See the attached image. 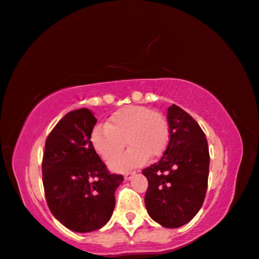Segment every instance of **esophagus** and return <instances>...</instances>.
Returning <instances> with one entry per match:
<instances>
[{"label":"esophagus","instance_id":"esophagus-1","mask_svg":"<svg viewBox=\"0 0 259 259\" xmlns=\"http://www.w3.org/2000/svg\"><path fill=\"white\" fill-rule=\"evenodd\" d=\"M134 174H136V173H134V171H130V173H125V174H123V178H125L126 181H128V180H131V179L133 178Z\"/></svg>","mask_w":259,"mask_h":259}]
</instances>
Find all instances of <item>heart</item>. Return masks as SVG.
I'll return each mask as SVG.
<instances>
[{"instance_id": "heart-1", "label": "heart", "mask_w": 259, "mask_h": 259, "mask_svg": "<svg viewBox=\"0 0 259 259\" xmlns=\"http://www.w3.org/2000/svg\"><path fill=\"white\" fill-rule=\"evenodd\" d=\"M128 151L114 159L110 166L122 170L144 164L152 157L160 156L169 140V126L162 114L145 106H127L114 112L106 126H97L91 133V144L98 155L108 161L125 145Z\"/></svg>"}]
</instances>
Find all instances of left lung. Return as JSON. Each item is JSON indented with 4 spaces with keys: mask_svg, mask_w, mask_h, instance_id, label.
I'll use <instances>...</instances> for the list:
<instances>
[{
    "mask_svg": "<svg viewBox=\"0 0 259 259\" xmlns=\"http://www.w3.org/2000/svg\"><path fill=\"white\" fill-rule=\"evenodd\" d=\"M169 142L162 157L142 170L148 180V215L164 228H179L194 219L208 187L209 148L196 120L181 107H168Z\"/></svg>",
    "mask_w": 259,
    "mask_h": 259,
    "instance_id": "1",
    "label": "left lung"
}]
</instances>
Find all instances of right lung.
Returning <instances> with one entry per match:
<instances>
[{
    "mask_svg": "<svg viewBox=\"0 0 259 259\" xmlns=\"http://www.w3.org/2000/svg\"><path fill=\"white\" fill-rule=\"evenodd\" d=\"M97 119L88 108L71 111L46 141L42 173L49 209L67 229L91 232L103 228L114 210L122 175L110 174L93 148Z\"/></svg>",
    "mask_w": 259,
    "mask_h": 259,
    "instance_id": "add662e5",
    "label": "right lung"
}]
</instances>
